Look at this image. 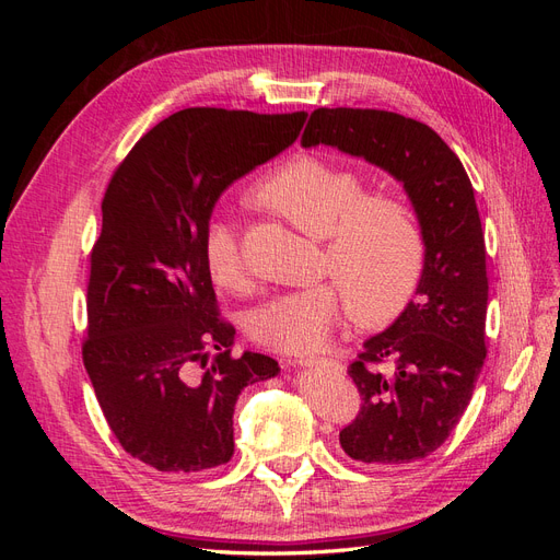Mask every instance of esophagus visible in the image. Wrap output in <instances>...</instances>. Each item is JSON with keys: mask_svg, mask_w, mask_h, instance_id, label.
<instances>
[{"mask_svg": "<svg viewBox=\"0 0 560 560\" xmlns=\"http://www.w3.org/2000/svg\"><path fill=\"white\" fill-rule=\"evenodd\" d=\"M294 364H301V366H322L327 371H334V374H338V371H343V364L338 360H331V358H313V360H296Z\"/></svg>", "mask_w": 560, "mask_h": 560, "instance_id": "34e87169", "label": "esophagus"}]
</instances>
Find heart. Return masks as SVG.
I'll return each instance as SVG.
<instances>
[{"mask_svg":"<svg viewBox=\"0 0 560 560\" xmlns=\"http://www.w3.org/2000/svg\"><path fill=\"white\" fill-rule=\"evenodd\" d=\"M261 206L325 241L319 282L278 294L247 317L254 343L287 354L325 350L350 306L362 327H381L409 306L425 273L428 243L416 210L399 196L369 194L366 179L319 154H296L254 191ZM206 266L217 284L243 292L249 268L241 233L226 219L206 231Z\"/></svg>","mask_w":560,"mask_h":560,"instance_id":"heart-1","label":"heart"}]
</instances>
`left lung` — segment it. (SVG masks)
<instances>
[{
	"label": "left lung",
	"mask_w": 560,
	"mask_h": 560,
	"mask_svg": "<svg viewBox=\"0 0 560 560\" xmlns=\"http://www.w3.org/2000/svg\"><path fill=\"white\" fill-rule=\"evenodd\" d=\"M301 144L338 147L397 177L425 231L416 299L348 366L362 404L338 434L352 460H420L463 418L486 360V241L471 182L430 126L395 112L319 107ZM381 363L390 364L387 375Z\"/></svg>",
	"instance_id": "1"
}]
</instances>
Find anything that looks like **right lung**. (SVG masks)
Segmentation results:
<instances>
[{"label":"right lung","instance_id":"right-lung-1","mask_svg":"<svg viewBox=\"0 0 560 560\" xmlns=\"http://www.w3.org/2000/svg\"><path fill=\"white\" fill-rule=\"evenodd\" d=\"M306 116L182 109L107 184L81 352L135 460L177 474L229 463L238 395L280 371L268 354L231 352L235 329L219 313L202 243L226 186L290 147Z\"/></svg>","mask_w":560,"mask_h":560}]
</instances>
